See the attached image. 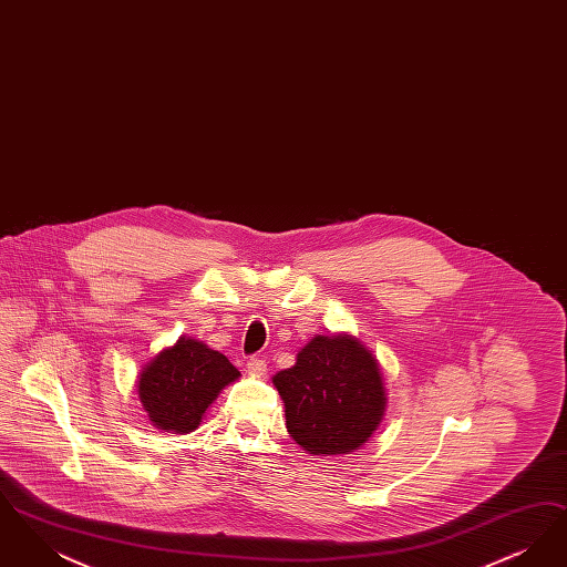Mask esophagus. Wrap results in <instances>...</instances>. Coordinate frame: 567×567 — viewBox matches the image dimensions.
Segmentation results:
<instances>
[{
	"mask_svg": "<svg viewBox=\"0 0 567 567\" xmlns=\"http://www.w3.org/2000/svg\"><path fill=\"white\" fill-rule=\"evenodd\" d=\"M246 370H248L250 377H264L266 370H268V363L261 357H252V359H248Z\"/></svg>",
	"mask_w": 567,
	"mask_h": 567,
	"instance_id": "esophagus-1",
	"label": "esophagus"
}]
</instances>
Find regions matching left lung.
<instances>
[{
  "label": "left lung",
  "instance_id": "left-lung-1",
  "mask_svg": "<svg viewBox=\"0 0 567 567\" xmlns=\"http://www.w3.org/2000/svg\"><path fill=\"white\" fill-rule=\"evenodd\" d=\"M271 382L285 404L287 432L308 455H351L384 419L380 363L351 333L315 336L297 352L296 365Z\"/></svg>",
  "mask_w": 567,
  "mask_h": 567
}]
</instances>
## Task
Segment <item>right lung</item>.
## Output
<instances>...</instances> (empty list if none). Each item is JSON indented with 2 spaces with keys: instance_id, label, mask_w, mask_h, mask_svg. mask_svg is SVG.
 <instances>
[{
  "instance_id": "add662e5",
  "label": "right lung",
  "mask_w": 567,
  "mask_h": 567,
  "mask_svg": "<svg viewBox=\"0 0 567 567\" xmlns=\"http://www.w3.org/2000/svg\"><path fill=\"white\" fill-rule=\"evenodd\" d=\"M240 377L223 352L181 336L142 365L135 391L157 430L189 433L202 425L220 391Z\"/></svg>"
}]
</instances>
